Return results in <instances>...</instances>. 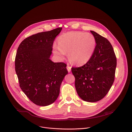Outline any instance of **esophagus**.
Listing matches in <instances>:
<instances>
[{
	"mask_svg": "<svg viewBox=\"0 0 132 132\" xmlns=\"http://www.w3.org/2000/svg\"><path fill=\"white\" fill-rule=\"evenodd\" d=\"M71 67L70 66H69L68 65L67 66V69L68 72H70L71 71Z\"/></svg>",
	"mask_w": 132,
	"mask_h": 132,
	"instance_id": "1",
	"label": "esophagus"
}]
</instances>
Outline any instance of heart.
I'll use <instances>...</instances> for the list:
<instances>
[{
  "label": "heart",
  "mask_w": 132,
  "mask_h": 132,
  "mask_svg": "<svg viewBox=\"0 0 132 132\" xmlns=\"http://www.w3.org/2000/svg\"><path fill=\"white\" fill-rule=\"evenodd\" d=\"M59 45L53 46V53L60 60H63L68 52L70 60L77 65L88 62L94 52L96 40L88 32L71 31L62 35L58 39Z\"/></svg>",
  "instance_id": "heart-1"
}]
</instances>
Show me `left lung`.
<instances>
[{"label": "left lung", "instance_id": "obj_1", "mask_svg": "<svg viewBox=\"0 0 132 132\" xmlns=\"http://www.w3.org/2000/svg\"><path fill=\"white\" fill-rule=\"evenodd\" d=\"M96 45L93 55L85 65L72 67L75 87L83 101L96 102L103 98L113 84L117 59L112 46L105 38L91 30Z\"/></svg>", "mask_w": 132, "mask_h": 132}]
</instances>
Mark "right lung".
I'll return each instance as SVG.
<instances>
[{"label":"right lung","mask_w":132,"mask_h":132,"mask_svg":"<svg viewBox=\"0 0 132 132\" xmlns=\"http://www.w3.org/2000/svg\"><path fill=\"white\" fill-rule=\"evenodd\" d=\"M62 29L59 27L29 36L20 43L16 52L15 69L20 86L38 106H48L56 100L68 73L66 64L50 60L53 42Z\"/></svg>","instance_id":"right-lung-1"}]
</instances>
